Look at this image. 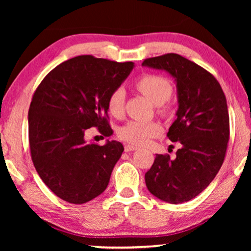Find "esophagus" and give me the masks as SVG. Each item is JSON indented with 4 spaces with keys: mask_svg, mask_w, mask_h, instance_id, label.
<instances>
[{
    "mask_svg": "<svg viewBox=\"0 0 251 251\" xmlns=\"http://www.w3.org/2000/svg\"><path fill=\"white\" fill-rule=\"evenodd\" d=\"M135 150H137V147L133 146V145H126L125 146L126 152H132V151H135Z\"/></svg>",
    "mask_w": 251,
    "mask_h": 251,
    "instance_id": "34e87169",
    "label": "esophagus"
}]
</instances>
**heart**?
Listing matches in <instances>:
<instances>
[{
	"label": "heart",
	"instance_id": "heart-1",
	"mask_svg": "<svg viewBox=\"0 0 251 251\" xmlns=\"http://www.w3.org/2000/svg\"><path fill=\"white\" fill-rule=\"evenodd\" d=\"M136 88L155 105H162L173 95V85L167 78L156 74H145L136 81ZM126 92L122 88H115L107 98L108 112L114 116H121L125 106ZM162 132V126L155 121H129L119 130V137L132 145H145L154 137Z\"/></svg>",
	"mask_w": 251,
	"mask_h": 251
}]
</instances>
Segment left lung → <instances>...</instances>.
<instances>
[{
	"instance_id": "1",
	"label": "left lung",
	"mask_w": 251,
	"mask_h": 251,
	"mask_svg": "<svg viewBox=\"0 0 251 251\" xmlns=\"http://www.w3.org/2000/svg\"><path fill=\"white\" fill-rule=\"evenodd\" d=\"M144 66L164 70L175 77L177 119L167 136L181 147L176 157L156 154L145 183L154 197L183 203L201 193L221 169L229 140V118L224 91L211 73L177 53L147 58Z\"/></svg>"
}]
</instances>
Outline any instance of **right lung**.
Returning <instances> with one entry per match:
<instances>
[{
    "label": "right lung",
    "mask_w": 251,
    "mask_h": 251,
    "mask_svg": "<svg viewBox=\"0 0 251 251\" xmlns=\"http://www.w3.org/2000/svg\"><path fill=\"white\" fill-rule=\"evenodd\" d=\"M133 68L90 54L68 59L47 74L28 111V139L34 167L61 200L82 204L107 187L123 152L121 143H85L91 126L111 136L107 98Z\"/></svg>",
    "instance_id": "obj_1"
}]
</instances>
